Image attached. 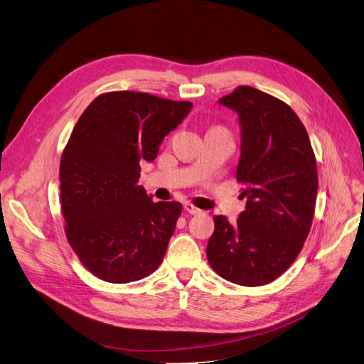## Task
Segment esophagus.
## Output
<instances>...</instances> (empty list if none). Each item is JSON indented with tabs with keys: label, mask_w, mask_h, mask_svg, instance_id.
<instances>
[{
	"label": "esophagus",
	"mask_w": 364,
	"mask_h": 364,
	"mask_svg": "<svg viewBox=\"0 0 364 364\" xmlns=\"http://www.w3.org/2000/svg\"><path fill=\"white\" fill-rule=\"evenodd\" d=\"M183 208H185V211H186V213H190V214H193V215H196V214H202V209H199V208L194 206V205H191V203H186Z\"/></svg>",
	"instance_id": "esophagus-1"
}]
</instances>
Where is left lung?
I'll list each match as a JSON object with an SVG mask.
<instances>
[{
  "instance_id": "1",
  "label": "left lung",
  "mask_w": 364,
  "mask_h": 364,
  "mask_svg": "<svg viewBox=\"0 0 364 364\" xmlns=\"http://www.w3.org/2000/svg\"><path fill=\"white\" fill-rule=\"evenodd\" d=\"M220 103L240 115L237 181L247 202L235 225L214 217L206 257L218 277L258 287L291 266L310 234L318 186L316 156L302 121L279 98L238 86Z\"/></svg>"
}]
</instances>
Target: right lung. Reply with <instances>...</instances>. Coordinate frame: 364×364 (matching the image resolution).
I'll return each instance as SVG.
<instances>
[{
  "label": "right lung",
  "instance_id": "right-lung-1",
  "mask_svg": "<svg viewBox=\"0 0 364 364\" xmlns=\"http://www.w3.org/2000/svg\"><path fill=\"white\" fill-rule=\"evenodd\" d=\"M191 107L147 92H105L74 126L60 158V209L70 246L97 278L134 282L162 262L182 205L153 202L138 185L139 162L156 159Z\"/></svg>",
  "mask_w": 364,
  "mask_h": 364
}]
</instances>
